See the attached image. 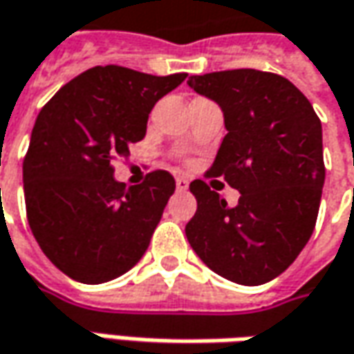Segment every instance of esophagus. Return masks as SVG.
<instances>
[{"label":"esophagus","mask_w":354,"mask_h":354,"mask_svg":"<svg viewBox=\"0 0 354 354\" xmlns=\"http://www.w3.org/2000/svg\"><path fill=\"white\" fill-rule=\"evenodd\" d=\"M189 186V182L186 180V178H176V188L180 189V192H186Z\"/></svg>","instance_id":"1"}]
</instances>
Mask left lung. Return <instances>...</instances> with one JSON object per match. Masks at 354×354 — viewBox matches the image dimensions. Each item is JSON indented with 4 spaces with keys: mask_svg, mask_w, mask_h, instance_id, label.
Masks as SVG:
<instances>
[{
    "mask_svg": "<svg viewBox=\"0 0 354 354\" xmlns=\"http://www.w3.org/2000/svg\"><path fill=\"white\" fill-rule=\"evenodd\" d=\"M188 86L223 111L227 135L207 176H223L241 198L231 207L194 180L198 209L186 237L215 274L243 286L270 282L315 227L325 182L322 121L290 80L270 72H212L189 76Z\"/></svg>",
    "mask_w": 354,
    "mask_h": 354,
    "instance_id": "obj_1",
    "label": "left lung"
}]
</instances>
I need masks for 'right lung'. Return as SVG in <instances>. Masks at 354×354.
Listing matches in <instances>:
<instances>
[{"instance_id":"right-lung-1","label":"right lung","mask_w":354,"mask_h":354,"mask_svg":"<svg viewBox=\"0 0 354 354\" xmlns=\"http://www.w3.org/2000/svg\"><path fill=\"white\" fill-rule=\"evenodd\" d=\"M186 76L95 66L41 109L23 162L27 219L46 259L72 280L109 282L149 249L176 182L156 170L127 186L113 160L145 139L154 104Z\"/></svg>"}]
</instances>
